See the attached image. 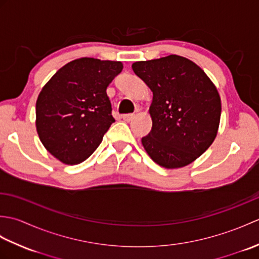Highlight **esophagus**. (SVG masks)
Listing matches in <instances>:
<instances>
[{
    "mask_svg": "<svg viewBox=\"0 0 259 259\" xmlns=\"http://www.w3.org/2000/svg\"><path fill=\"white\" fill-rule=\"evenodd\" d=\"M135 118L134 114H123L122 115V119L123 121H125V122H129V121H131Z\"/></svg>",
    "mask_w": 259,
    "mask_h": 259,
    "instance_id": "obj_1",
    "label": "esophagus"
}]
</instances>
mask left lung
<instances>
[{
	"label": "left lung",
	"mask_w": 259,
	"mask_h": 259,
	"mask_svg": "<svg viewBox=\"0 0 259 259\" xmlns=\"http://www.w3.org/2000/svg\"><path fill=\"white\" fill-rule=\"evenodd\" d=\"M149 87L150 134L141 139L159 166L177 169L194 162L218 134L222 100L213 82L191 60L170 56L133 63Z\"/></svg>",
	"instance_id": "obj_1"
}]
</instances>
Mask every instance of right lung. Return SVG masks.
<instances>
[{"label": "right lung", "instance_id": "obj_1", "mask_svg": "<svg viewBox=\"0 0 259 259\" xmlns=\"http://www.w3.org/2000/svg\"><path fill=\"white\" fill-rule=\"evenodd\" d=\"M120 61L80 58L59 69L38 93L35 126L42 145L65 164L89 158L114 122L107 88Z\"/></svg>", "mask_w": 259, "mask_h": 259}]
</instances>
